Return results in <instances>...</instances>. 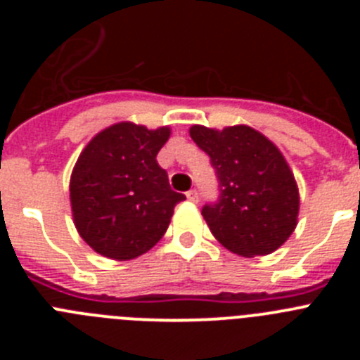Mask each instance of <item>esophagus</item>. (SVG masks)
Instances as JSON below:
<instances>
[{
    "mask_svg": "<svg viewBox=\"0 0 360 360\" xmlns=\"http://www.w3.org/2000/svg\"><path fill=\"white\" fill-rule=\"evenodd\" d=\"M187 200H189V202H193V203L198 202V200H200L198 191H196V189H191L189 193H187Z\"/></svg>",
    "mask_w": 360,
    "mask_h": 360,
    "instance_id": "1",
    "label": "esophagus"
}]
</instances>
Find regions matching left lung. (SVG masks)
<instances>
[{
  "instance_id": "8db88e82",
  "label": "left lung",
  "mask_w": 360,
  "mask_h": 360,
  "mask_svg": "<svg viewBox=\"0 0 360 360\" xmlns=\"http://www.w3.org/2000/svg\"><path fill=\"white\" fill-rule=\"evenodd\" d=\"M191 139L211 157L219 198L203 205L212 236L238 256L274 252L297 225L299 191L276 144L250 126H193Z\"/></svg>"
}]
</instances>
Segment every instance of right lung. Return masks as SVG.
Here are the masks:
<instances>
[{"label":"right lung","instance_id":"add662e5","mask_svg":"<svg viewBox=\"0 0 360 360\" xmlns=\"http://www.w3.org/2000/svg\"><path fill=\"white\" fill-rule=\"evenodd\" d=\"M169 135L167 126L119 122L79 155L70 178L73 224L101 256L126 262L148 252L169 227L174 205L186 200L157 162Z\"/></svg>","mask_w":360,"mask_h":360}]
</instances>
